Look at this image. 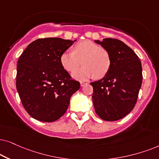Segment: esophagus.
Masks as SVG:
<instances>
[{
  "instance_id": "1",
  "label": "esophagus",
  "mask_w": 159,
  "mask_h": 159,
  "mask_svg": "<svg viewBox=\"0 0 159 159\" xmlns=\"http://www.w3.org/2000/svg\"><path fill=\"white\" fill-rule=\"evenodd\" d=\"M87 83H86V82H81V86H84L85 85H86Z\"/></svg>"
}]
</instances>
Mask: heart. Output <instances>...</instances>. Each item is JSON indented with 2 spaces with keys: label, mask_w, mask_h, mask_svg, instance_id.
<instances>
[{
  "label": "heart",
  "mask_w": 159,
  "mask_h": 159,
  "mask_svg": "<svg viewBox=\"0 0 159 159\" xmlns=\"http://www.w3.org/2000/svg\"><path fill=\"white\" fill-rule=\"evenodd\" d=\"M82 61L84 66L75 70ZM62 67L68 72L73 73L74 78L86 81L95 77L102 78L108 73L111 67V57L108 51L100 47L94 42L85 40L74 46L73 52H65L60 57Z\"/></svg>",
  "instance_id": "obj_1"
}]
</instances>
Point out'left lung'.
Instances as JSON below:
<instances>
[{
  "label": "left lung",
  "mask_w": 159,
  "mask_h": 159,
  "mask_svg": "<svg viewBox=\"0 0 159 159\" xmlns=\"http://www.w3.org/2000/svg\"><path fill=\"white\" fill-rule=\"evenodd\" d=\"M94 41L108 51L111 57L107 75L91 83L95 112L102 120H119L129 113L137 102L143 81L141 62L121 41L105 39Z\"/></svg>",
  "instance_id": "left-lung-1"
}]
</instances>
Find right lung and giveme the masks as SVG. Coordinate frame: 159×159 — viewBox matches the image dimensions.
I'll list each match as a JSON object with an SVG mask.
<instances>
[{
  "instance_id": "right-lung-1",
  "label": "right lung",
  "mask_w": 159,
  "mask_h": 159,
  "mask_svg": "<svg viewBox=\"0 0 159 159\" xmlns=\"http://www.w3.org/2000/svg\"><path fill=\"white\" fill-rule=\"evenodd\" d=\"M75 41L45 38L30 43L20 55L16 86L22 104L31 117L53 122L66 112L80 83L72 78L60 57Z\"/></svg>"
}]
</instances>
